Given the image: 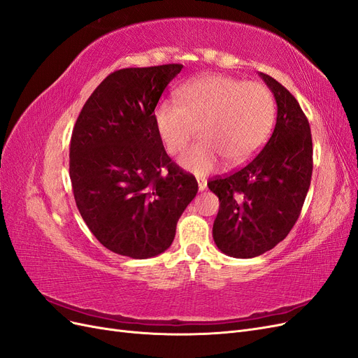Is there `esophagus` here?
Returning <instances> with one entry per match:
<instances>
[{
    "label": "esophagus",
    "instance_id": "obj_1",
    "mask_svg": "<svg viewBox=\"0 0 358 358\" xmlns=\"http://www.w3.org/2000/svg\"><path fill=\"white\" fill-rule=\"evenodd\" d=\"M197 182H199V191H204L206 189V187H208V182H206L204 179H197Z\"/></svg>",
    "mask_w": 358,
    "mask_h": 358
}]
</instances>
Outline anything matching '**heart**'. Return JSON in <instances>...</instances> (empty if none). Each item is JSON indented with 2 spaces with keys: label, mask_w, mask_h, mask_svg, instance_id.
Listing matches in <instances>:
<instances>
[{
  "label": "heart",
  "mask_w": 358,
  "mask_h": 358,
  "mask_svg": "<svg viewBox=\"0 0 358 358\" xmlns=\"http://www.w3.org/2000/svg\"><path fill=\"white\" fill-rule=\"evenodd\" d=\"M275 117L272 94L259 83L206 76L179 91V103L162 101L155 110V125L162 145L178 154L196 134L200 138L179 158V164L206 175L220 164H241L263 146Z\"/></svg>",
  "instance_id": "heart-1"
}]
</instances>
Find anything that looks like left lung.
<instances>
[{"mask_svg": "<svg viewBox=\"0 0 358 358\" xmlns=\"http://www.w3.org/2000/svg\"><path fill=\"white\" fill-rule=\"evenodd\" d=\"M278 113L272 136L248 164L208 182L220 199L213 241L221 252L252 258L282 242L296 224L312 178V136L297 100L270 76Z\"/></svg>", "mask_w": 358, "mask_h": 358, "instance_id": "1", "label": "left lung"}]
</instances>
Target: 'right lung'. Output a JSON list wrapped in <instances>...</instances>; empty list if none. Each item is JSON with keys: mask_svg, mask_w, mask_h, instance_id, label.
Returning <instances> with one entry per match:
<instances>
[{"mask_svg": "<svg viewBox=\"0 0 358 358\" xmlns=\"http://www.w3.org/2000/svg\"><path fill=\"white\" fill-rule=\"evenodd\" d=\"M182 67L109 74L76 121L70 143L74 200L96 241L115 254L145 259L164 252L199 191L196 178L171 162L155 125L159 96Z\"/></svg>", "mask_w": 358, "mask_h": 358, "instance_id": "add662e5", "label": "right lung"}]
</instances>
